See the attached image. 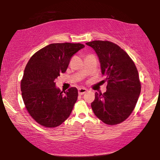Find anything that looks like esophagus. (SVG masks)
Wrapping results in <instances>:
<instances>
[{"label":"esophagus","mask_w":160,"mask_h":160,"mask_svg":"<svg viewBox=\"0 0 160 160\" xmlns=\"http://www.w3.org/2000/svg\"><path fill=\"white\" fill-rule=\"evenodd\" d=\"M78 94H79V95H83V94L87 92V89L86 88H84V87H82V88L78 89Z\"/></svg>","instance_id":"1"}]
</instances>
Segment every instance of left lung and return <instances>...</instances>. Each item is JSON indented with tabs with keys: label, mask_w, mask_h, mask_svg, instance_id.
<instances>
[{
	"label": "left lung",
	"mask_w": 160,
	"mask_h": 160,
	"mask_svg": "<svg viewBox=\"0 0 160 160\" xmlns=\"http://www.w3.org/2000/svg\"><path fill=\"white\" fill-rule=\"evenodd\" d=\"M99 58L101 73L106 76V92L95 93L91 103L95 115L102 122L114 125L128 119L141 93V83L135 63L119 46L108 41L86 43Z\"/></svg>",
	"instance_id": "8db88e82"
}]
</instances>
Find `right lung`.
<instances>
[{
  "instance_id": "1",
  "label": "right lung",
  "mask_w": 160,
  "mask_h": 160,
  "mask_svg": "<svg viewBox=\"0 0 160 160\" xmlns=\"http://www.w3.org/2000/svg\"><path fill=\"white\" fill-rule=\"evenodd\" d=\"M84 47L82 43H51L31 57L21 82L22 96L35 121L47 128H56L69 117L78 98L71 87L61 92L54 80L65 73L71 57Z\"/></svg>"
}]
</instances>
